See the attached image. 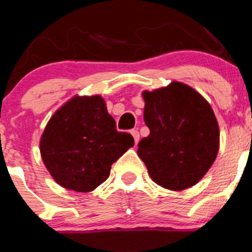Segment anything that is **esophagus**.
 Segmentation results:
<instances>
[{"label":"esophagus","instance_id":"obj_1","mask_svg":"<svg viewBox=\"0 0 252 252\" xmlns=\"http://www.w3.org/2000/svg\"><path fill=\"white\" fill-rule=\"evenodd\" d=\"M131 135H132L133 136V140H135V142H139V140H140V133H139V131L137 130H135V128H133V130H131Z\"/></svg>","mask_w":252,"mask_h":252}]
</instances>
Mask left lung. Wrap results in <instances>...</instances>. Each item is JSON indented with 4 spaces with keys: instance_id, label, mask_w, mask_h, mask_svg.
<instances>
[{
    "instance_id": "1",
    "label": "left lung",
    "mask_w": 252,
    "mask_h": 252,
    "mask_svg": "<svg viewBox=\"0 0 252 252\" xmlns=\"http://www.w3.org/2000/svg\"><path fill=\"white\" fill-rule=\"evenodd\" d=\"M142 95L150 133L140 140L137 155L151 179L171 190L194 186L211 168L220 146L212 108L199 93L179 82Z\"/></svg>"
}]
</instances>
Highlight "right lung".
<instances>
[{
  "mask_svg": "<svg viewBox=\"0 0 252 252\" xmlns=\"http://www.w3.org/2000/svg\"><path fill=\"white\" fill-rule=\"evenodd\" d=\"M132 145L130 133L117 131L102 97H74L48 122L40 153L58 184L91 192L110 177L111 165Z\"/></svg>",
  "mask_w": 252,
  "mask_h": 252,
  "instance_id": "right-lung-1",
  "label": "right lung"
}]
</instances>
